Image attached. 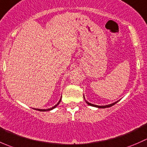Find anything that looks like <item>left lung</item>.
Wrapping results in <instances>:
<instances>
[{
  "label": "left lung",
  "mask_w": 147,
  "mask_h": 147,
  "mask_svg": "<svg viewBox=\"0 0 147 147\" xmlns=\"http://www.w3.org/2000/svg\"><path fill=\"white\" fill-rule=\"evenodd\" d=\"M84 100H85V102H86V103L87 104V105H90V106H92V107H97V108H107V107H112V106H113L114 105H115V104L117 103V102H118L119 101V100H118V101H117V102H114V103H112V104H109V105H101V106H100V105H93V104H91V103H90V102H87V100H85V98H84Z\"/></svg>",
  "instance_id": "1"
}]
</instances>
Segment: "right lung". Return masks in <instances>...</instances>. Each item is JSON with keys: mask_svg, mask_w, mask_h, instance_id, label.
Segmentation results:
<instances>
[{"mask_svg": "<svg viewBox=\"0 0 147 147\" xmlns=\"http://www.w3.org/2000/svg\"><path fill=\"white\" fill-rule=\"evenodd\" d=\"M61 99H62V96H61V98H60V100H59V102H57V103L56 104L54 107H51V108H49V109H36V108H34V109H36V110H38V111H40V112H47V111H50V110H52V109H55V108L56 107L59 105V104H60V102H61Z\"/></svg>", "mask_w": 147, "mask_h": 147, "instance_id": "right-lung-1", "label": "right lung"}]
</instances>
